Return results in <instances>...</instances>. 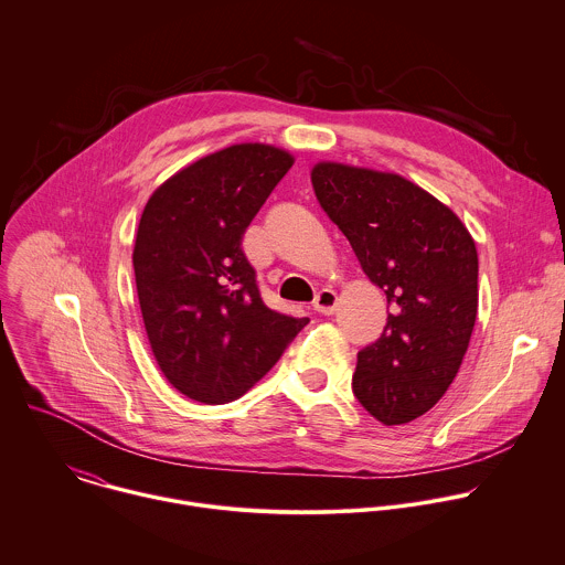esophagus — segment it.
<instances>
[{
  "label": "esophagus",
  "mask_w": 565,
  "mask_h": 565,
  "mask_svg": "<svg viewBox=\"0 0 565 565\" xmlns=\"http://www.w3.org/2000/svg\"><path fill=\"white\" fill-rule=\"evenodd\" d=\"M335 307H338V294L331 291V289H322V291L316 296V300H313V309H316L318 313H322V316H333Z\"/></svg>",
  "instance_id": "1"
}]
</instances>
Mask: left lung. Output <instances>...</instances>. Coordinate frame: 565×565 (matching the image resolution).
I'll list each match as a JSON object with an SVG mask.
<instances>
[{"instance_id": "1", "label": "left lung", "mask_w": 565, "mask_h": 565, "mask_svg": "<svg viewBox=\"0 0 565 565\" xmlns=\"http://www.w3.org/2000/svg\"><path fill=\"white\" fill-rule=\"evenodd\" d=\"M316 196L392 313L358 355L353 392L383 425L431 409L467 353L478 313V252L465 223L396 173L318 162Z\"/></svg>"}]
</instances>
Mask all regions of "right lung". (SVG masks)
<instances>
[{"label": "right lung", "mask_w": 565, "mask_h": 565, "mask_svg": "<svg viewBox=\"0 0 565 565\" xmlns=\"http://www.w3.org/2000/svg\"><path fill=\"white\" fill-rule=\"evenodd\" d=\"M294 156L232 145L169 178L140 216L134 271L147 338L173 387L205 405L243 396L309 318L271 311L241 241Z\"/></svg>", "instance_id": "right-lung-1"}]
</instances>
